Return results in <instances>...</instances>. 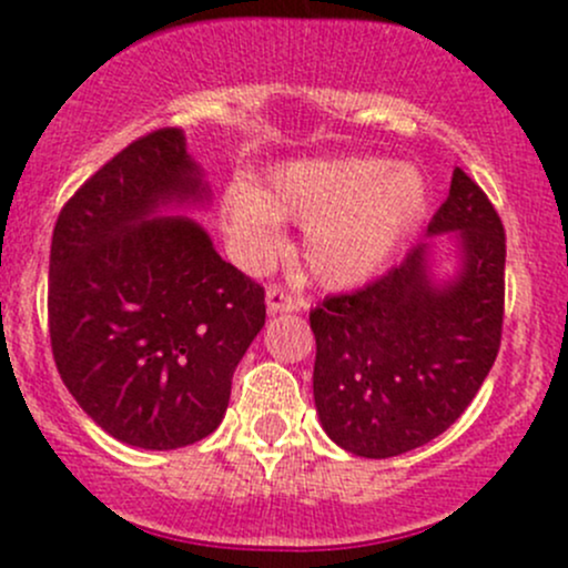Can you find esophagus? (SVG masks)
Returning a JSON list of instances; mask_svg holds the SVG:
<instances>
[{
    "label": "esophagus",
    "instance_id": "1",
    "mask_svg": "<svg viewBox=\"0 0 568 568\" xmlns=\"http://www.w3.org/2000/svg\"><path fill=\"white\" fill-rule=\"evenodd\" d=\"M266 307H268V313H294V311H300L302 302L296 300L294 294H288V291L268 288L266 291Z\"/></svg>",
    "mask_w": 568,
    "mask_h": 568
}]
</instances>
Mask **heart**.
<instances>
[{
    "label": "heart",
    "instance_id": "1",
    "mask_svg": "<svg viewBox=\"0 0 568 568\" xmlns=\"http://www.w3.org/2000/svg\"><path fill=\"white\" fill-rule=\"evenodd\" d=\"M432 203L415 164L382 156L294 159L274 168L263 192L233 181L222 225L239 261L263 266L283 250V220L305 227L313 280L332 291L365 285L420 225Z\"/></svg>",
    "mask_w": 568,
    "mask_h": 568
}]
</instances>
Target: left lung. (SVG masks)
<instances>
[{"mask_svg": "<svg viewBox=\"0 0 568 568\" xmlns=\"http://www.w3.org/2000/svg\"><path fill=\"white\" fill-rule=\"evenodd\" d=\"M450 236L420 242L385 277L311 311L313 398L321 428L343 450L390 459L454 426L495 365L506 294V233L489 197L464 170L428 222Z\"/></svg>", "mask_w": 568, "mask_h": 568, "instance_id": "obj_1", "label": "left lung"}]
</instances>
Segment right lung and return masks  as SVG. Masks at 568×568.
I'll return each instance as SVG.
<instances>
[{
  "label": "right lung",
  "mask_w": 568,
  "mask_h": 568,
  "mask_svg": "<svg viewBox=\"0 0 568 568\" xmlns=\"http://www.w3.org/2000/svg\"><path fill=\"white\" fill-rule=\"evenodd\" d=\"M211 203L181 129L140 136L60 211L49 257L57 371L109 437L175 450L209 437L266 321L263 288L192 216Z\"/></svg>",
  "instance_id": "add662e5"
}]
</instances>
